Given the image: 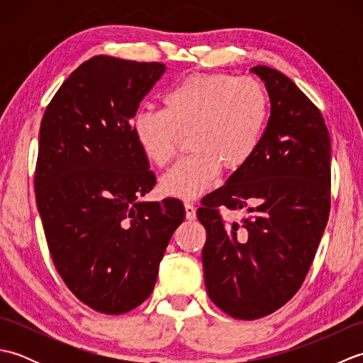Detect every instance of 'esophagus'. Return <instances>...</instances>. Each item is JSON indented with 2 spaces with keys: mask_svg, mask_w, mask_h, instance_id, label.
<instances>
[{
  "mask_svg": "<svg viewBox=\"0 0 363 363\" xmlns=\"http://www.w3.org/2000/svg\"><path fill=\"white\" fill-rule=\"evenodd\" d=\"M184 209H186V217L189 220H195L196 218V207L191 203L184 204Z\"/></svg>",
  "mask_w": 363,
  "mask_h": 363,
  "instance_id": "esophagus-1",
  "label": "esophagus"
}]
</instances>
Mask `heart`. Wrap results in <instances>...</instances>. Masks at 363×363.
Segmentation results:
<instances>
[{"instance_id": "b5f03b06", "label": "heart", "mask_w": 363, "mask_h": 363, "mask_svg": "<svg viewBox=\"0 0 363 363\" xmlns=\"http://www.w3.org/2000/svg\"><path fill=\"white\" fill-rule=\"evenodd\" d=\"M164 109H142L133 121L137 145L151 164H169L184 138L194 152L160 181L164 194L194 199L209 190L221 167L243 168L256 152L268 117V95L262 84L226 73L191 74L162 98Z\"/></svg>"}]
</instances>
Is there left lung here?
I'll use <instances>...</instances> for the list:
<instances>
[{"instance_id":"obj_1","label":"left lung","mask_w":363,"mask_h":363,"mask_svg":"<svg viewBox=\"0 0 363 363\" xmlns=\"http://www.w3.org/2000/svg\"><path fill=\"white\" fill-rule=\"evenodd\" d=\"M272 115L251 160L201 199L207 295L238 320H257L289 303L303 285L330 211V137L320 109L296 84L265 65ZM248 210L240 225L219 206Z\"/></svg>"}]
</instances>
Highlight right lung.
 <instances>
[{
  "label": "right lung",
  "instance_id": "right-lung-1",
  "mask_svg": "<svg viewBox=\"0 0 363 363\" xmlns=\"http://www.w3.org/2000/svg\"><path fill=\"white\" fill-rule=\"evenodd\" d=\"M165 72L160 62L95 56L46 106L35 201L57 273L99 313L120 315L151 295L159 264L186 218L179 199L142 203L156 186L130 121Z\"/></svg>",
  "mask_w": 363,
  "mask_h": 363
}]
</instances>
